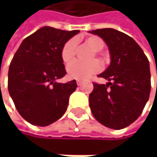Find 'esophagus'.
I'll use <instances>...</instances> for the list:
<instances>
[{"instance_id":"esophagus-1","label":"esophagus","mask_w":157,"mask_h":157,"mask_svg":"<svg viewBox=\"0 0 157 157\" xmlns=\"http://www.w3.org/2000/svg\"><path fill=\"white\" fill-rule=\"evenodd\" d=\"M77 85L80 86H82V85H83V82H82V81H79V80H78V81H77Z\"/></svg>"}]
</instances>
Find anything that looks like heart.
Returning <instances> with one entry per match:
<instances>
[{
	"mask_svg": "<svg viewBox=\"0 0 157 157\" xmlns=\"http://www.w3.org/2000/svg\"><path fill=\"white\" fill-rule=\"evenodd\" d=\"M85 44L87 45L94 52L101 51L105 46V42L101 37L96 36H88L85 39ZM76 50V40L70 39L64 44L61 50V58L65 64H70L74 60ZM101 69V66L98 62L93 61L88 64H83L80 62H74L71 64L68 69L67 73L71 79L73 80H86L92 74L98 72Z\"/></svg>",
	"mask_w": 157,
	"mask_h": 157,
	"instance_id": "obj_1",
	"label": "heart"
}]
</instances>
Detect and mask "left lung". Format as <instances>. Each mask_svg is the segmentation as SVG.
Returning <instances> with one entry per match:
<instances>
[{"label":"left lung","mask_w":157,"mask_h":157,"mask_svg":"<svg viewBox=\"0 0 157 157\" xmlns=\"http://www.w3.org/2000/svg\"><path fill=\"white\" fill-rule=\"evenodd\" d=\"M88 32L104 39L111 60L108 68L98 75L106 79L107 84H93L90 109L102 125L116 130L125 128L140 116L149 100V60L140 45L122 32L112 28Z\"/></svg>","instance_id":"8db88e82"}]
</instances>
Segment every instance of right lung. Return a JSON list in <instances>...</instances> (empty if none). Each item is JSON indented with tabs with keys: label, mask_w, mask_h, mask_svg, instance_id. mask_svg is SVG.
<instances>
[{
	"label": "right lung",
	"mask_w": 157,
	"mask_h": 157,
	"mask_svg": "<svg viewBox=\"0 0 157 157\" xmlns=\"http://www.w3.org/2000/svg\"><path fill=\"white\" fill-rule=\"evenodd\" d=\"M78 33L44 26L27 36L16 52L8 71V91L21 116L31 124L50 125L67 110L77 84L57 82L67 73L61 50Z\"/></svg>",
	"instance_id": "right-lung-1"
}]
</instances>
